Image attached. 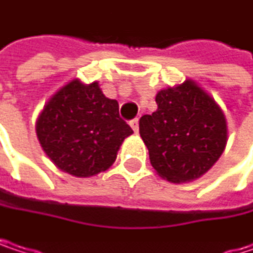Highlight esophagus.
<instances>
[{
  "label": "esophagus",
  "instance_id": "obj_1",
  "mask_svg": "<svg viewBox=\"0 0 253 253\" xmlns=\"http://www.w3.org/2000/svg\"><path fill=\"white\" fill-rule=\"evenodd\" d=\"M129 125H131V128L134 129V132L137 134V132H138V119H132V121L129 122Z\"/></svg>",
  "mask_w": 253,
  "mask_h": 253
}]
</instances>
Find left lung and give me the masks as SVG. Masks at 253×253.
Instances as JSON below:
<instances>
[{"label": "left lung", "instance_id": "8db88e82", "mask_svg": "<svg viewBox=\"0 0 253 253\" xmlns=\"http://www.w3.org/2000/svg\"><path fill=\"white\" fill-rule=\"evenodd\" d=\"M158 110L140 119V135L156 172L171 183L193 181L222 155L228 129L224 112L194 81L156 94Z\"/></svg>", "mask_w": 253, "mask_h": 253}]
</instances>
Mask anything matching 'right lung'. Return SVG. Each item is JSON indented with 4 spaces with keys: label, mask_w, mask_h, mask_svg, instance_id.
Listing matches in <instances>:
<instances>
[{
    "label": "right lung",
    "mask_w": 253,
    "mask_h": 253,
    "mask_svg": "<svg viewBox=\"0 0 253 253\" xmlns=\"http://www.w3.org/2000/svg\"><path fill=\"white\" fill-rule=\"evenodd\" d=\"M37 137L51 162L70 175L86 178L109 169L124 140L132 134L121 119L119 104L107 98L98 82L73 79L44 106Z\"/></svg>",
    "instance_id": "1"
}]
</instances>
